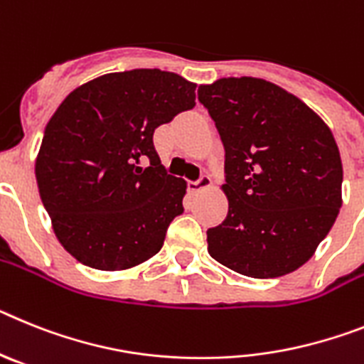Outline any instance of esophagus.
<instances>
[{
  "label": "esophagus",
  "instance_id": "obj_1",
  "mask_svg": "<svg viewBox=\"0 0 364 364\" xmlns=\"http://www.w3.org/2000/svg\"><path fill=\"white\" fill-rule=\"evenodd\" d=\"M210 186H213V179L208 178L207 173H205V176H201L198 181H188V191L191 192L207 191V188H210Z\"/></svg>",
  "mask_w": 364,
  "mask_h": 364
}]
</instances>
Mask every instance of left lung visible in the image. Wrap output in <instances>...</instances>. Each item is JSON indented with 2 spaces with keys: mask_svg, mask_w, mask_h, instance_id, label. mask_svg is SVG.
I'll list each match as a JSON object with an SVG mask.
<instances>
[{
  "mask_svg": "<svg viewBox=\"0 0 364 364\" xmlns=\"http://www.w3.org/2000/svg\"><path fill=\"white\" fill-rule=\"evenodd\" d=\"M198 99L225 146L229 201L207 230L208 255L251 278L304 265L343 205V163L333 134L299 97L264 78L203 84Z\"/></svg>",
  "mask_w": 364,
  "mask_h": 364,
  "instance_id": "1",
  "label": "left lung"
}]
</instances>
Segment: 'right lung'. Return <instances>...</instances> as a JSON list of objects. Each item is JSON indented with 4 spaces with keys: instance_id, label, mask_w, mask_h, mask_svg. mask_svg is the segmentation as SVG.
Here are the masks:
<instances>
[{
    "instance_id": "right-lung-1",
    "label": "right lung",
    "mask_w": 364,
    "mask_h": 364,
    "mask_svg": "<svg viewBox=\"0 0 364 364\" xmlns=\"http://www.w3.org/2000/svg\"><path fill=\"white\" fill-rule=\"evenodd\" d=\"M196 86L161 69L107 73L56 107L34 172L56 238L80 264L126 271L161 251L186 181L164 172L154 132L196 106Z\"/></svg>"
}]
</instances>
